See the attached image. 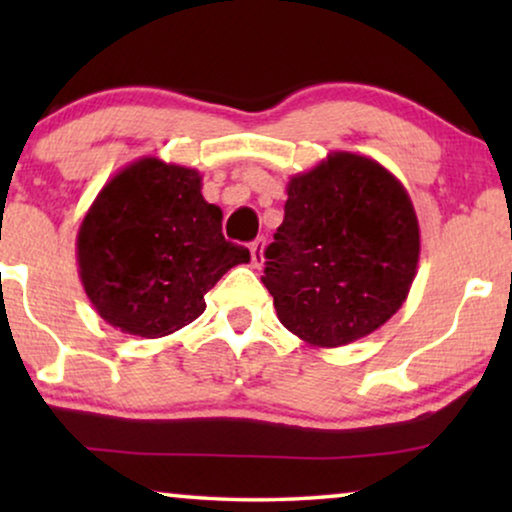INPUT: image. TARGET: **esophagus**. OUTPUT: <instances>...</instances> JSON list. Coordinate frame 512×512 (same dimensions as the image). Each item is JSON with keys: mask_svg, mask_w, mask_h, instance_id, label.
Masks as SVG:
<instances>
[{"mask_svg": "<svg viewBox=\"0 0 512 512\" xmlns=\"http://www.w3.org/2000/svg\"><path fill=\"white\" fill-rule=\"evenodd\" d=\"M249 251H251V265H254V268H263V263H265V237H256V240L249 244Z\"/></svg>", "mask_w": 512, "mask_h": 512, "instance_id": "34e87169", "label": "esophagus"}]
</instances>
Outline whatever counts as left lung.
<instances>
[{"mask_svg": "<svg viewBox=\"0 0 512 512\" xmlns=\"http://www.w3.org/2000/svg\"><path fill=\"white\" fill-rule=\"evenodd\" d=\"M284 221L265 249L277 317L312 347H342L401 310L419 263V221L377 160L333 151L286 186Z\"/></svg>", "mask_w": 512, "mask_h": 512, "instance_id": "8db88e82", "label": "left lung"}]
</instances>
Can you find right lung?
Listing matches in <instances>:
<instances>
[{"label":"right lung","instance_id":"add662e5","mask_svg":"<svg viewBox=\"0 0 512 512\" xmlns=\"http://www.w3.org/2000/svg\"><path fill=\"white\" fill-rule=\"evenodd\" d=\"M198 170L139 158L111 177L83 216L76 261L95 312L118 331L163 338L205 312V293L249 249L221 233Z\"/></svg>","mask_w":512,"mask_h":512}]
</instances>
